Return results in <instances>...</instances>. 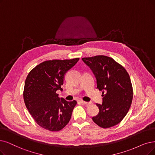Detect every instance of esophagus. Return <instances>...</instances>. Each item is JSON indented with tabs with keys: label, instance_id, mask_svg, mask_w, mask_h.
Here are the masks:
<instances>
[{
	"label": "esophagus",
	"instance_id": "34e87169",
	"mask_svg": "<svg viewBox=\"0 0 155 155\" xmlns=\"http://www.w3.org/2000/svg\"><path fill=\"white\" fill-rule=\"evenodd\" d=\"M80 102H81V104H83V105H89V103L87 102H84L83 101H80Z\"/></svg>",
	"mask_w": 155,
	"mask_h": 155
}]
</instances>
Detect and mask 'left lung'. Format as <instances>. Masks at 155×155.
Listing matches in <instances>:
<instances>
[{"mask_svg":"<svg viewBox=\"0 0 155 155\" xmlns=\"http://www.w3.org/2000/svg\"><path fill=\"white\" fill-rule=\"evenodd\" d=\"M97 79V88L102 91L103 103L97 104L98 114L93 121L101 128H108L120 123L127 115L133 98V88L129 74L113 58L97 55L83 58Z\"/></svg>","mask_w":155,"mask_h":155,"instance_id":"1","label":"left lung"}]
</instances>
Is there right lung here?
Listing matches in <instances>:
<instances>
[{
    "mask_svg": "<svg viewBox=\"0 0 155 155\" xmlns=\"http://www.w3.org/2000/svg\"><path fill=\"white\" fill-rule=\"evenodd\" d=\"M46 60L30 71L25 82L23 99L35 121L51 132L64 128L69 122L76 101L60 99L57 91L61 90L65 74L78 60Z\"/></svg>",
    "mask_w": 155,
    "mask_h": 155,
    "instance_id": "right-lung-1",
    "label": "right lung"
}]
</instances>
